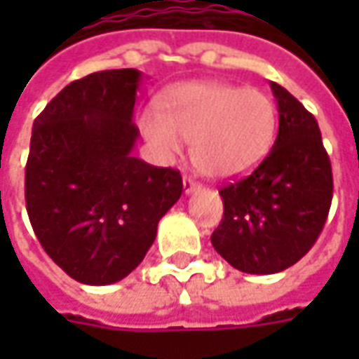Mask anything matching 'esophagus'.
Instances as JSON below:
<instances>
[{
	"label": "esophagus",
	"instance_id": "esophagus-1",
	"mask_svg": "<svg viewBox=\"0 0 359 359\" xmlns=\"http://www.w3.org/2000/svg\"><path fill=\"white\" fill-rule=\"evenodd\" d=\"M182 187H184V194H192L196 190H200V182H196L194 179H190V177H184L182 179Z\"/></svg>",
	"mask_w": 359,
	"mask_h": 359
}]
</instances>
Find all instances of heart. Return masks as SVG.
Here are the masks:
<instances>
[{
  "label": "heart",
  "mask_w": 359,
  "mask_h": 359,
  "mask_svg": "<svg viewBox=\"0 0 359 359\" xmlns=\"http://www.w3.org/2000/svg\"><path fill=\"white\" fill-rule=\"evenodd\" d=\"M138 126L159 156H179L184 140H192L196 167L211 179H231L269 154L277 107L262 90L190 81L165 90L159 109H142Z\"/></svg>",
  "instance_id": "b5f03b06"
}]
</instances>
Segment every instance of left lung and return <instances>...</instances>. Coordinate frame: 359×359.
Segmentation results:
<instances>
[{
  "label": "left lung",
  "instance_id": "left-lung-1",
  "mask_svg": "<svg viewBox=\"0 0 359 359\" xmlns=\"http://www.w3.org/2000/svg\"><path fill=\"white\" fill-rule=\"evenodd\" d=\"M278 134L246 179L219 190L225 213L211 244L234 269L273 275L306 256L323 231L332 200L331 161L316 117L271 82Z\"/></svg>",
  "mask_w": 359,
  "mask_h": 359
}]
</instances>
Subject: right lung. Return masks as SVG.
<instances>
[{
  "label": "right lung",
  "instance_id": "right-lung-1",
  "mask_svg": "<svg viewBox=\"0 0 359 359\" xmlns=\"http://www.w3.org/2000/svg\"><path fill=\"white\" fill-rule=\"evenodd\" d=\"M140 82L136 69L88 74L61 90L32 126L28 217L48 256L82 285L133 273L182 194L179 171L133 156Z\"/></svg>",
  "mask_w": 359,
  "mask_h": 359
}]
</instances>
